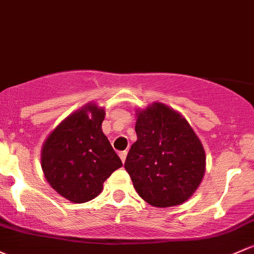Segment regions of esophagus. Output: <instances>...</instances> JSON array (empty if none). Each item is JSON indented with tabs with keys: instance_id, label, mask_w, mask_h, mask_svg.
<instances>
[{
	"instance_id": "obj_1",
	"label": "esophagus",
	"mask_w": 254,
	"mask_h": 254,
	"mask_svg": "<svg viewBox=\"0 0 254 254\" xmlns=\"http://www.w3.org/2000/svg\"><path fill=\"white\" fill-rule=\"evenodd\" d=\"M127 151H122V152H119V157H120V159H122V162L124 163L125 162V159H127Z\"/></svg>"
}]
</instances>
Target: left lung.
I'll return each mask as SVG.
<instances>
[{
    "instance_id": "1",
    "label": "left lung",
    "mask_w": 254,
    "mask_h": 254,
    "mask_svg": "<svg viewBox=\"0 0 254 254\" xmlns=\"http://www.w3.org/2000/svg\"><path fill=\"white\" fill-rule=\"evenodd\" d=\"M136 117L137 140L124 164L136 192L153 207L184 203L204 175L201 141L188 120L163 103H152Z\"/></svg>"
}]
</instances>
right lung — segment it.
Masks as SVG:
<instances>
[{
    "instance_id": "right-lung-1",
    "label": "right lung",
    "mask_w": 254,
    "mask_h": 254,
    "mask_svg": "<svg viewBox=\"0 0 254 254\" xmlns=\"http://www.w3.org/2000/svg\"><path fill=\"white\" fill-rule=\"evenodd\" d=\"M105 109L87 103L53 130L41 149L51 188L73 203L97 197L103 183L123 165L102 131Z\"/></svg>"
}]
</instances>
